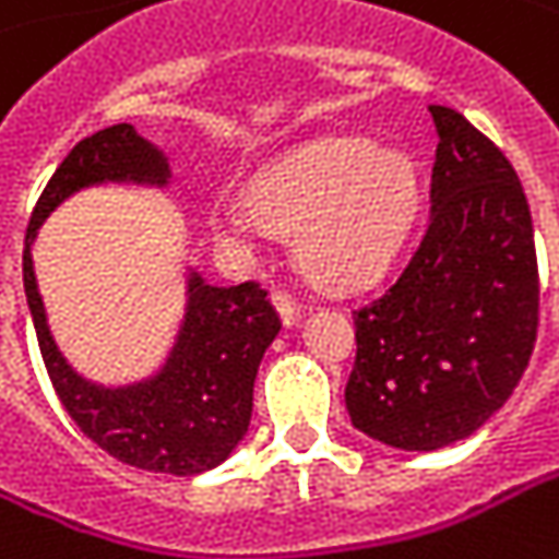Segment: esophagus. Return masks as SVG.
Returning <instances> with one entry per match:
<instances>
[{"instance_id":"obj_1","label":"esophagus","mask_w":559,"mask_h":559,"mask_svg":"<svg viewBox=\"0 0 559 559\" xmlns=\"http://www.w3.org/2000/svg\"><path fill=\"white\" fill-rule=\"evenodd\" d=\"M272 304H275V310H278L281 322H284V325H294V322L300 319V307L294 304V297H290V294L275 290V294H272Z\"/></svg>"}]
</instances>
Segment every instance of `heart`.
Instances as JSON below:
<instances>
[{"label": "heart", "mask_w": 559, "mask_h": 559, "mask_svg": "<svg viewBox=\"0 0 559 559\" xmlns=\"http://www.w3.org/2000/svg\"><path fill=\"white\" fill-rule=\"evenodd\" d=\"M417 209L420 174L405 151L329 135L265 164L247 202H212L205 224L221 240H252L265 227L294 234L300 269L322 287L350 290L395 262Z\"/></svg>", "instance_id": "1"}]
</instances>
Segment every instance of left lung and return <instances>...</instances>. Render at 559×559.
<instances>
[{
    "mask_svg": "<svg viewBox=\"0 0 559 559\" xmlns=\"http://www.w3.org/2000/svg\"><path fill=\"white\" fill-rule=\"evenodd\" d=\"M440 145L430 224L395 284L354 310L350 424L433 452L472 437L528 367L538 335L532 212L507 154L462 114L430 107Z\"/></svg>",
    "mask_w": 559,
    "mask_h": 559,
    "instance_id": "8db88e82",
    "label": "left lung"
}]
</instances>
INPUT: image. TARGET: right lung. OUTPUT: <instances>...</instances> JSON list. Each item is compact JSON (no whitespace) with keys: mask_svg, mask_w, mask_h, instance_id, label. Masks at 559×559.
Segmentation results:
<instances>
[{"mask_svg":"<svg viewBox=\"0 0 559 559\" xmlns=\"http://www.w3.org/2000/svg\"><path fill=\"white\" fill-rule=\"evenodd\" d=\"M167 180L170 164L164 151L145 142L129 122L82 139L56 167L31 214L24 240V294L52 389L84 437L132 468L186 477L221 465L247 437L252 382L262 354L281 332L269 290L255 281L212 287L192 272L186 316L167 364L151 379L107 389L79 377L59 354L31 259L37 227L84 186H167Z\"/></svg>","mask_w":559,"mask_h":559,"instance_id":"1","label":"right lung"}]
</instances>
